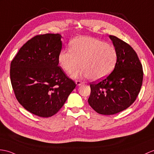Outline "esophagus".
Here are the masks:
<instances>
[{"instance_id": "obj_1", "label": "esophagus", "mask_w": 154, "mask_h": 154, "mask_svg": "<svg viewBox=\"0 0 154 154\" xmlns=\"http://www.w3.org/2000/svg\"><path fill=\"white\" fill-rule=\"evenodd\" d=\"M75 83H76V84H77V86H80V85H81L82 84L84 83L83 81H79V80H76V81H75Z\"/></svg>"}]
</instances>
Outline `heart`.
<instances>
[{"mask_svg": "<svg viewBox=\"0 0 154 154\" xmlns=\"http://www.w3.org/2000/svg\"><path fill=\"white\" fill-rule=\"evenodd\" d=\"M117 52L113 46L99 39L90 37L75 38L70 49H63L58 56L62 68L71 73L79 65L82 66L72 73L75 78L90 77L98 81L108 76L116 65Z\"/></svg>", "mask_w": 154, "mask_h": 154, "instance_id": "b5f03b06", "label": "heart"}]
</instances>
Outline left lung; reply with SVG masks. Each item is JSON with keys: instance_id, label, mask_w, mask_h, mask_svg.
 <instances>
[{"instance_id": "left-lung-1", "label": "left lung", "mask_w": 154, "mask_h": 154, "mask_svg": "<svg viewBox=\"0 0 154 154\" xmlns=\"http://www.w3.org/2000/svg\"><path fill=\"white\" fill-rule=\"evenodd\" d=\"M109 38L117 52L116 65L108 76L90 84L88 100L91 108L102 115H113L133 104L143 81L142 66L134 49L116 36Z\"/></svg>"}]
</instances>
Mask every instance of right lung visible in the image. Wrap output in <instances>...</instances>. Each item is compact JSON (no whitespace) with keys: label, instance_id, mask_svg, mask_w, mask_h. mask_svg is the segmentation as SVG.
<instances>
[{"label":"right lung","instance_id":"add662e5","mask_svg":"<svg viewBox=\"0 0 154 154\" xmlns=\"http://www.w3.org/2000/svg\"><path fill=\"white\" fill-rule=\"evenodd\" d=\"M62 35H39L24 44L10 64V81L17 101L42 117L54 115L76 84L58 66Z\"/></svg>","mask_w":154,"mask_h":154}]
</instances>
